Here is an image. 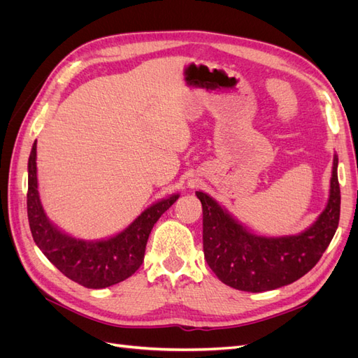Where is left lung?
<instances>
[{"label":"left lung","mask_w":358,"mask_h":358,"mask_svg":"<svg viewBox=\"0 0 358 358\" xmlns=\"http://www.w3.org/2000/svg\"><path fill=\"white\" fill-rule=\"evenodd\" d=\"M196 194L203 206L206 262L221 282L241 291L262 292L300 279L320 262L339 225L341 188L336 155L327 208L310 229L299 236L251 234L208 194Z\"/></svg>","instance_id":"obj_1"}]
</instances>
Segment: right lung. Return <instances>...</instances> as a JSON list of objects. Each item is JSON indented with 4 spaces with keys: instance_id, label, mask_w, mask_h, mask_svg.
Masks as SVG:
<instances>
[{
    "instance_id": "add662e5",
    "label": "right lung",
    "mask_w": 358,
    "mask_h": 358,
    "mask_svg": "<svg viewBox=\"0 0 358 358\" xmlns=\"http://www.w3.org/2000/svg\"><path fill=\"white\" fill-rule=\"evenodd\" d=\"M37 143L28 161L27 209L32 239L62 275L86 288H106L122 282L142 266L150 230L179 196H171L148 208L138 218L112 239L85 242L53 227L43 212L37 189Z\"/></svg>"
}]
</instances>
